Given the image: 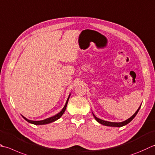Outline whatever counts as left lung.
<instances>
[{"mask_svg":"<svg viewBox=\"0 0 155 155\" xmlns=\"http://www.w3.org/2000/svg\"><path fill=\"white\" fill-rule=\"evenodd\" d=\"M140 107H141V105H140V107H138V110H136V111L135 112L134 114L132 115L131 117L128 118V120L124 121V122H108V121H105V120H104L99 119V118L95 116V115H94L93 112H92V113H93V117H95V119L97 122H99V124H102V125H104V126H111V127H122L124 126H126V124H128V123H130L133 119H134L135 116H136V114H138V112L139 110H140Z\"/></svg>","mask_w":155,"mask_h":155,"instance_id":"left-lung-1","label":"left lung"}]
</instances>
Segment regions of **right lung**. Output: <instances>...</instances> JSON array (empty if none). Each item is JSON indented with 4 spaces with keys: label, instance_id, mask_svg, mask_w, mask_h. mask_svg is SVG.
<instances>
[{
    "label": "right lung",
    "instance_id": "right-lung-1",
    "mask_svg": "<svg viewBox=\"0 0 155 155\" xmlns=\"http://www.w3.org/2000/svg\"><path fill=\"white\" fill-rule=\"evenodd\" d=\"M71 94H69V95L68 97V99L67 100H66V104L64 105V107L62 108V110L60 111L58 114H56L55 116H51L50 117H48L47 118V119H45V120H39V121H34V120H28L27 118H26L25 117H24L23 116H22L21 115V116H22L24 119H25L27 122H28L30 124H34V125H44V124H50V123H51V122H55V121L58 120L59 119V118L61 117L63 114L64 113V111L66 110V106H67V104H68V99L70 98V96H71Z\"/></svg>",
    "mask_w": 155,
    "mask_h": 155
}]
</instances>
